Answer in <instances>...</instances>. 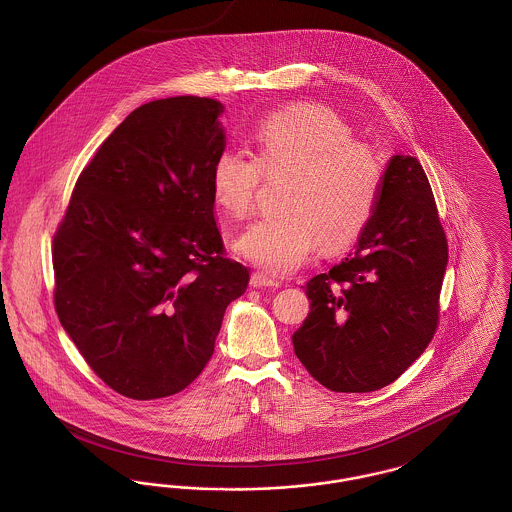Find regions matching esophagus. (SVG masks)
Instances as JSON below:
<instances>
[{
	"instance_id": "1",
	"label": "esophagus",
	"mask_w": 512,
	"mask_h": 512,
	"mask_svg": "<svg viewBox=\"0 0 512 512\" xmlns=\"http://www.w3.org/2000/svg\"><path fill=\"white\" fill-rule=\"evenodd\" d=\"M249 284H251V288H280L282 286V282L270 278L265 272H253Z\"/></svg>"
}]
</instances>
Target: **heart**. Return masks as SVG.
Wrapping results in <instances>:
<instances>
[{"instance_id":"1","label":"heart","mask_w":512,"mask_h":512,"mask_svg":"<svg viewBox=\"0 0 512 512\" xmlns=\"http://www.w3.org/2000/svg\"><path fill=\"white\" fill-rule=\"evenodd\" d=\"M255 157L222 147L211 165V192L232 219H245L257 201L261 178L290 172L280 209L253 222L238 249L270 274L301 267L317 244L338 253L353 244L372 219L384 186L378 153L355 140V130L332 109L297 103L261 122Z\"/></svg>"}]
</instances>
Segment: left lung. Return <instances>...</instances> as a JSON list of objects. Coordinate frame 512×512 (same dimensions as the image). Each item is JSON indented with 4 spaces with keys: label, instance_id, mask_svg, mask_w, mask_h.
<instances>
[{
    "label": "left lung",
    "instance_id": "left-lung-1",
    "mask_svg": "<svg viewBox=\"0 0 512 512\" xmlns=\"http://www.w3.org/2000/svg\"><path fill=\"white\" fill-rule=\"evenodd\" d=\"M445 267L447 238L428 176L416 157L395 155L355 253L305 286L311 313L293 334L297 359L332 391L395 382L438 330Z\"/></svg>",
    "mask_w": 512,
    "mask_h": 512
}]
</instances>
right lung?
<instances>
[{
	"mask_svg": "<svg viewBox=\"0 0 512 512\" xmlns=\"http://www.w3.org/2000/svg\"><path fill=\"white\" fill-rule=\"evenodd\" d=\"M222 111L197 96L134 109L80 172L53 234L57 317L88 366L130 399L190 386L249 282L213 215Z\"/></svg>",
	"mask_w": 512,
	"mask_h": 512,
	"instance_id": "obj_1",
	"label": "right lung"
}]
</instances>
